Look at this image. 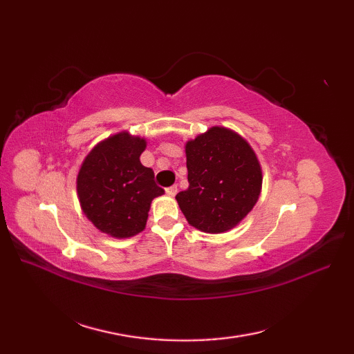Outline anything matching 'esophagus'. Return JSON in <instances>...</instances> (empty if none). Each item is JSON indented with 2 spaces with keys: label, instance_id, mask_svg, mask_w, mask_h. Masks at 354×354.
<instances>
[{
  "label": "esophagus",
  "instance_id": "esophagus-1",
  "mask_svg": "<svg viewBox=\"0 0 354 354\" xmlns=\"http://www.w3.org/2000/svg\"><path fill=\"white\" fill-rule=\"evenodd\" d=\"M177 190H178V189H177V186H176V185H174V186H169V187H167V189H165V192H167V195H168V196H176V195H177Z\"/></svg>",
  "mask_w": 354,
  "mask_h": 354
}]
</instances>
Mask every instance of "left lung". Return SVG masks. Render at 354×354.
Returning <instances> with one entry per match:
<instances>
[{"label":"left lung","instance_id":"left-lung-1","mask_svg":"<svg viewBox=\"0 0 354 354\" xmlns=\"http://www.w3.org/2000/svg\"><path fill=\"white\" fill-rule=\"evenodd\" d=\"M189 187L176 199L190 226L205 233L233 229L259 201L263 174L250 143L224 127H211L186 143Z\"/></svg>","mask_w":354,"mask_h":354}]
</instances>
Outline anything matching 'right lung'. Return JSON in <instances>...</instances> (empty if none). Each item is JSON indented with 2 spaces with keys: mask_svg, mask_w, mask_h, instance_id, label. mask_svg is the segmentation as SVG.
I'll return each instance as SVG.
<instances>
[{
  "mask_svg": "<svg viewBox=\"0 0 354 354\" xmlns=\"http://www.w3.org/2000/svg\"><path fill=\"white\" fill-rule=\"evenodd\" d=\"M146 140L127 131L95 145L77 177L81 208L100 232L131 238L146 227L153 198L164 195L152 168L142 165Z\"/></svg>",
  "mask_w": 354,
  "mask_h": 354,
  "instance_id": "1",
  "label": "right lung"
}]
</instances>
